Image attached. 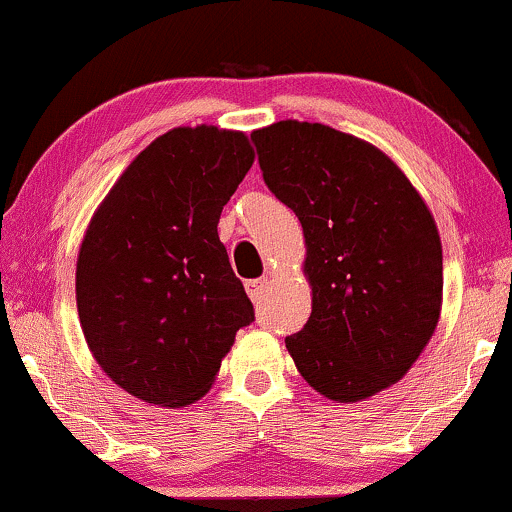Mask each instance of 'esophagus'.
I'll return each instance as SVG.
<instances>
[{
  "instance_id": "1",
  "label": "esophagus",
  "mask_w": 512,
  "mask_h": 512,
  "mask_svg": "<svg viewBox=\"0 0 512 512\" xmlns=\"http://www.w3.org/2000/svg\"><path fill=\"white\" fill-rule=\"evenodd\" d=\"M267 279H250V281H245V291H248V295H250V300L252 303H257V300L262 298V293L267 291Z\"/></svg>"
}]
</instances>
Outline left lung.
Wrapping results in <instances>:
<instances>
[{"mask_svg":"<svg viewBox=\"0 0 512 512\" xmlns=\"http://www.w3.org/2000/svg\"><path fill=\"white\" fill-rule=\"evenodd\" d=\"M264 183L303 224L312 315L286 338L322 396L357 403L415 365L441 312L434 217L379 147L324 123L252 131Z\"/></svg>","mask_w":512,"mask_h":512,"instance_id":"1","label":"left lung"}]
</instances>
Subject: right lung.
Segmentation results:
<instances>
[{"mask_svg":"<svg viewBox=\"0 0 512 512\" xmlns=\"http://www.w3.org/2000/svg\"><path fill=\"white\" fill-rule=\"evenodd\" d=\"M252 162L245 133L174 128L92 214L76 264L80 326L107 377L145 403L200 400L236 331L255 322L217 233Z\"/></svg>","mask_w":512,"mask_h":512,"instance_id":"obj_1","label":"right lung"}]
</instances>
